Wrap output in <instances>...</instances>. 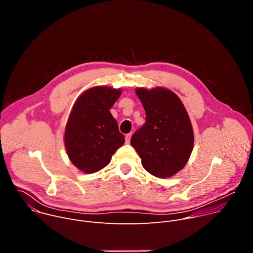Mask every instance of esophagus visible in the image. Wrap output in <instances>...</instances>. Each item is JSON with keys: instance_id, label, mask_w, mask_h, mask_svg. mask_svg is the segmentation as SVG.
<instances>
[{"instance_id": "34e87169", "label": "esophagus", "mask_w": 253, "mask_h": 253, "mask_svg": "<svg viewBox=\"0 0 253 253\" xmlns=\"http://www.w3.org/2000/svg\"><path fill=\"white\" fill-rule=\"evenodd\" d=\"M131 137H132V133H129L125 136V140H126V143L129 144L130 143V140H131Z\"/></svg>"}]
</instances>
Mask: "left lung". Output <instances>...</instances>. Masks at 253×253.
Wrapping results in <instances>:
<instances>
[{"label": "left lung", "instance_id": "1", "mask_svg": "<svg viewBox=\"0 0 253 253\" xmlns=\"http://www.w3.org/2000/svg\"><path fill=\"white\" fill-rule=\"evenodd\" d=\"M146 123L137 130L131 145L143 167L158 178H168L187 163L194 145L192 125L185 107L169 89L137 88Z\"/></svg>", "mask_w": 253, "mask_h": 253}]
</instances>
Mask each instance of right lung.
<instances>
[{"mask_svg": "<svg viewBox=\"0 0 253 253\" xmlns=\"http://www.w3.org/2000/svg\"><path fill=\"white\" fill-rule=\"evenodd\" d=\"M122 91L96 86L82 93L70 112L65 134L69 159L79 170L95 173L110 163L125 138L110 113Z\"/></svg>", "mask_w": 253, "mask_h": 253, "instance_id": "right-lung-1", "label": "right lung"}]
</instances>
